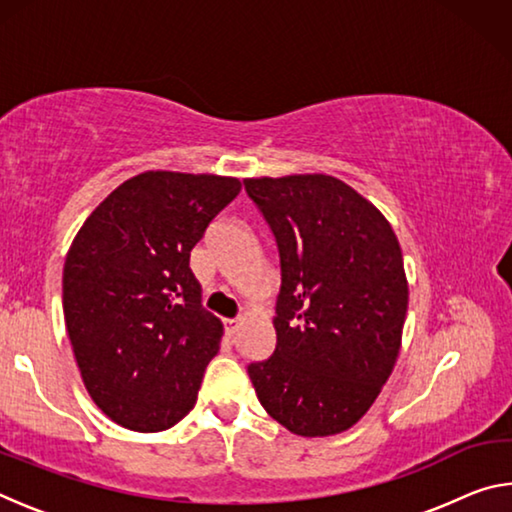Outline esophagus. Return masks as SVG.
Segmentation results:
<instances>
[{"instance_id": "obj_1", "label": "esophagus", "mask_w": 512, "mask_h": 512, "mask_svg": "<svg viewBox=\"0 0 512 512\" xmlns=\"http://www.w3.org/2000/svg\"><path fill=\"white\" fill-rule=\"evenodd\" d=\"M239 325H241V320H239V318H230V320H225V334H228V336H235V334H237V329H239Z\"/></svg>"}]
</instances>
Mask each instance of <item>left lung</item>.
<instances>
[{
	"mask_svg": "<svg viewBox=\"0 0 512 512\" xmlns=\"http://www.w3.org/2000/svg\"><path fill=\"white\" fill-rule=\"evenodd\" d=\"M280 250L277 345L248 366L259 402L296 436L357 424L391 377L409 282L391 223L325 173L246 178Z\"/></svg>",
	"mask_w": 512,
	"mask_h": 512,
	"instance_id": "obj_1",
	"label": "left lung"
}]
</instances>
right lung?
I'll use <instances>...</instances> for the list:
<instances>
[{"instance_id":"right-lung-1","label":"right lung","mask_w":512,"mask_h":512,"mask_svg":"<svg viewBox=\"0 0 512 512\" xmlns=\"http://www.w3.org/2000/svg\"><path fill=\"white\" fill-rule=\"evenodd\" d=\"M239 178L144 171L99 203L63 268L65 325L83 384L112 422L164 431L194 409L223 325L189 253Z\"/></svg>"}]
</instances>
